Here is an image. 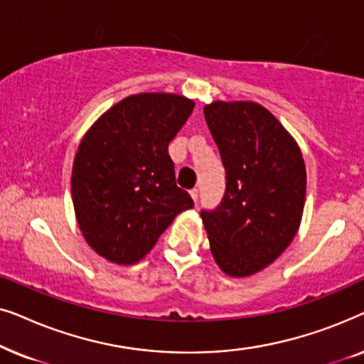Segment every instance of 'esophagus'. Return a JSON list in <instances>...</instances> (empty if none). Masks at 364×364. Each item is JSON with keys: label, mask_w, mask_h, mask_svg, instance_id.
Listing matches in <instances>:
<instances>
[{"label": "esophagus", "mask_w": 364, "mask_h": 364, "mask_svg": "<svg viewBox=\"0 0 364 364\" xmlns=\"http://www.w3.org/2000/svg\"><path fill=\"white\" fill-rule=\"evenodd\" d=\"M191 197L193 198V202L197 203V200H198V191H197V188H192V191H191Z\"/></svg>", "instance_id": "34e87169"}]
</instances>
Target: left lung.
<instances>
[{
    "label": "left lung",
    "instance_id": "1",
    "mask_svg": "<svg viewBox=\"0 0 364 364\" xmlns=\"http://www.w3.org/2000/svg\"><path fill=\"white\" fill-rule=\"evenodd\" d=\"M225 167L220 205L202 210L217 265L250 277L285 252L300 227L306 171L300 147L273 114L250 101L203 107Z\"/></svg>",
    "mask_w": 364,
    "mask_h": 364
}]
</instances>
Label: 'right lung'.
<instances>
[{
    "label": "right lung",
    "instance_id": "1",
    "mask_svg": "<svg viewBox=\"0 0 364 364\" xmlns=\"http://www.w3.org/2000/svg\"><path fill=\"white\" fill-rule=\"evenodd\" d=\"M193 106L178 94H136L82 137L73 164L74 212L89 247L106 260H142L176 215L193 207L167 151Z\"/></svg>",
    "mask_w": 364,
    "mask_h": 364
}]
</instances>
